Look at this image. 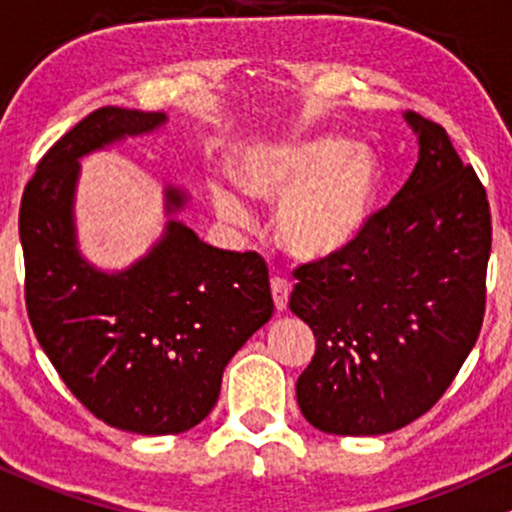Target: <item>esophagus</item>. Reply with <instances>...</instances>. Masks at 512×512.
<instances>
[{"label":"esophagus","instance_id":"1","mask_svg":"<svg viewBox=\"0 0 512 512\" xmlns=\"http://www.w3.org/2000/svg\"><path fill=\"white\" fill-rule=\"evenodd\" d=\"M291 281L284 279V276H272V296H274V305L276 310H284L289 305V296H291Z\"/></svg>","mask_w":512,"mask_h":512}]
</instances>
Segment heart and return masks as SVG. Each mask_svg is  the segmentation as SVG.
<instances>
[{"label": "heart", "mask_w": 512, "mask_h": 512, "mask_svg": "<svg viewBox=\"0 0 512 512\" xmlns=\"http://www.w3.org/2000/svg\"><path fill=\"white\" fill-rule=\"evenodd\" d=\"M238 180L252 197H285L274 223L291 255L327 260L366 233L385 175L373 149L322 134L248 151L238 166ZM211 199L226 219L248 216L243 199L219 182L211 185Z\"/></svg>", "instance_id": "1"}]
</instances>
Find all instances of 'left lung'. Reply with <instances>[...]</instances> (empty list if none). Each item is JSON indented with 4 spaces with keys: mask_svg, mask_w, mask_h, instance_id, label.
Listing matches in <instances>:
<instances>
[{
    "mask_svg": "<svg viewBox=\"0 0 512 512\" xmlns=\"http://www.w3.org/2000/svg\"><path fill=\"white\" fill-rule=\"evenodd\" d=\"M404 120L419 161L402 190L349 250L293 272L289 308L315 334L298 407L334 436H380L426 414L484 322L486 190L438 122Z\"/></svg>",
    "mask_w": 512,
    "mask_h": 512,
    "instance_id": "obj_1",
    "label": "left lung"
}]
</instances>
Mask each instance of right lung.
<instances>
[{"label": "right lung", "instance_id": "right-lung-1", "mask_svg": "<svg viewBox=\"0 0 512 512\" xmlns=\"http://www.w3.org/2000/svg\"><path fill=\"white\" fill-rule=\"evenodd\" d=\"M166 122V113L93 110L40 158L19 211L35 337L93 416L142 436L190 431L207 419L226 363L274 313L267 262L257 252L211 248L182 221L168 219L161 240L122 272L81 257L79 158ZM185 204V192L166 187V214Z\"/></svg>", "mask_w": 512, "mask_h": 512}]
</instances>
